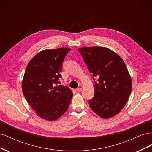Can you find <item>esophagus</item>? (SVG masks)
<instances>
[{
	"mask_svg": "<svg viewBox=\"0 0 152 152\" xmlns=\"http://www.w3.org/2000/svg\"><path fill=\"white\" fill-rule=\"evenodd\" d=\"M82 89L81 88V87H79V88H77L76 89V91L78 92V93H80V92L82 91Z\"/></svg>",
	"mask_w": 152,
	"mask_h": 152,
	"instance_id": "obj_1",
	"label": "esophagus"
}]
</instances>
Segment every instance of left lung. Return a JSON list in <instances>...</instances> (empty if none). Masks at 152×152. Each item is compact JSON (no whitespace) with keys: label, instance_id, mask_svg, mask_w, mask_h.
I'll list each match as a JSON object with an SVG mask.
<instances>
[{"label":"left lung","instance_id":"obj_1","mask_svg":"<svg viewBox=\"0 0 152 152\" xmlns=\"http://www.w3.org/2000/svg\"><path fill=\"white\" fill-rule=\"evenodd\" d=\"M78 50L94 81V96L89 101L90 108L103 118L116 115L126 105L132 89L131 78L125 63L117 54L106 48Z\"/></svg>","mask_w":152,"mask_h":152}]
</instances>
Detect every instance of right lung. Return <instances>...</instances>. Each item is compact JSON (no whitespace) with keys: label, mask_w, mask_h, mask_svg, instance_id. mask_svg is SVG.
Returning <instances> with one entry per match:
<instances>
[{"label":"right lung","mask_w":152,"mask_h":152,"mask_svg":"<svg viewBox=\"0 0 152 152\" xmlns=\"http://www.w3.org/2000/svg\"><path fill=\"white\" fill-rule=\"evenodd\" d=\"M70 48L45 49L37 54L27 65L22 91L39 117L53 121L66 112L73 96L68 87L57 86L62 64Z\"/></svg>","instance_id":"right-lung-1"}]
</instances>
